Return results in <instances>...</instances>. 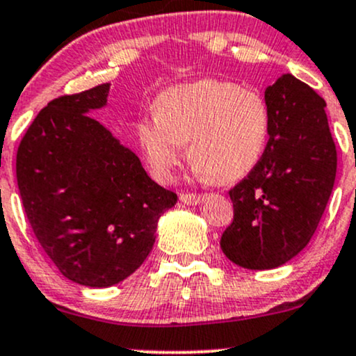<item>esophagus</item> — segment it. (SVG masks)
I'll return each mask as SVG.
<instances>
[{"mask_svg":"<svg viewBox=\"0 0 356 356\" xmlns=\"http://www.w3.org/2000/svg\"><path fill=\"white\" fill-rule=\"evenodd\" d=\"M184 204H199V202L202 201V194H196V193H182L181 196H179Z\"/></svg>","mask_w":356,"mask_h":356,"instance_id":"34e87169","label":"esophagus"}]
</instances>
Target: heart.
Segmentation results:
<instances>
[{"instance_id": "obj_1", "label": "heart", "mask_w": 356, "mask_h": 356, "mask_svg": "<svg viewBox=\"0 0 356 356\" xmlns=\"http://www.w3.org/2000/svg\"><path fill=\"white\" fill-rule=\"evenodd\" d=\"M270 135V111L260 92L222 79L174 86L155 101V116L136 124L145 157L160 179L189 159L214 182H232L260 162Z\"/></svg>"}]
</instances>
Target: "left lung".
<instances>
[{
	"label": "left lung",
	"instance_id": "1",
	"mask_svg": "<svg viewBox=\"0 0 356 356\" xmlns=\"http://www.w3.org/2000/svg\"><path fill=\"white\" fill-rule=\"evenodd\" d=\"M270 135L260 162L229 189L221 250L252 270L286 264L309 243L337 177V145L314 89L284 74L265 91Z\"/></svg>",
	"mask_w": 356,
	"mask_h": 356
}]
</instances>
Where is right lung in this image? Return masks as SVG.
Masks as SVG:
<instances>
[{"label": "right lung", "mask_w": 356, "mask_h": 356, "mask_svg": "<svg viewBox=\"0 0 356 356\" xmlns=\"http://www.w3.org/2000/svg\"><path fill=\"white\" fill-rule=\"evenodd\" d=\"M109 84L50 101L17 152L22 204L38 243L72 282L109 287L131 275L155 243L177 194L152 181L131 150L88 115Z\"/></svg>", "instance_id": "right-lung-1"}]
</instances>
